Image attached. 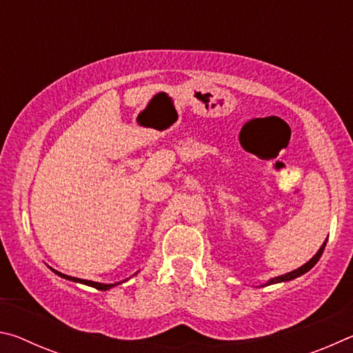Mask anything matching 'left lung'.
<instances>
[{"label":"left lung","mask_w":353,"mask_h":353,"mask_svg":"<svg viewBox=\"0 0 353 353\" xmlns=\"http://www.w3.org/2000/svg\"><path fill=\"white\" fill-rule=\"evenodd\" d=\"M325 244H327V240H325L324 243H322V246L319 248L318 252H316V254L313 255V259H310V260L305 263V265H302L301 268H297V270L291 271V272H286V274H283V276L270 279L265 285H261V286H268V285H274V283H282V282H290V280H292V279H297V277L303 276V274L308 272V271L312 270V268L316 265V263L319 261L321 255H322V252H324V249H325Z\"/></svg>","instance_id":"8db88e82"}]
</instances>
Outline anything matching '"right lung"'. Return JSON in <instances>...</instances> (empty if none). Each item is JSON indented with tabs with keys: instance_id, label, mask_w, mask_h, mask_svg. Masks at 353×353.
<instances>
[{
	"instance_id": "right-lung-1",
	"label": "right lung",
	"mask_w": 353,
	"mask_h": 353,
	"mask_svg": "<svg viewBox=\"0 0 353 353\" xmlns=\"http://www.w3.org/2000/svg\"><path fill=\"white\" fill-rule=\"evenodd\" d=\"M50 270L54 272V274H57L59 277H62V279H67V280H71V282H76V283H82V285H87V286H92V288H97V290H101V291H107V290H110V288H113V286H118V285H121L123 282H126V280H123V282H117V283H99V282H93V280H83V279H77V277H71V276H67V274H62V272H59V271H56V270H52V268H50ZM137 274H139V271H137L134 276H137Z\"/></svg>"
}]
</instances>
